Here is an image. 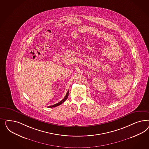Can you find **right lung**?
<instances>
[{
	"instance_id": "1",
	"label": "right lung",
	"mask_w": 149,
	"mask_h": 149,
	"mask_svg": "<svg viewBox=\"0 0 149 149\" xmlns=\"http://www.w3.org/2000/svg\"><path fill=\"white\" fill-rule=\"evenodd\" d=\"M68 95H69V91H68V92H67V94L65 95V97L63 98L61 102H58V103H57V104H54V105H51V106H49V107H47L48 108H54V107H57V106H59V105H61V104H62L63 102L66 100V99H67V98H68Z\"/></svg>"
}]
</instances>
